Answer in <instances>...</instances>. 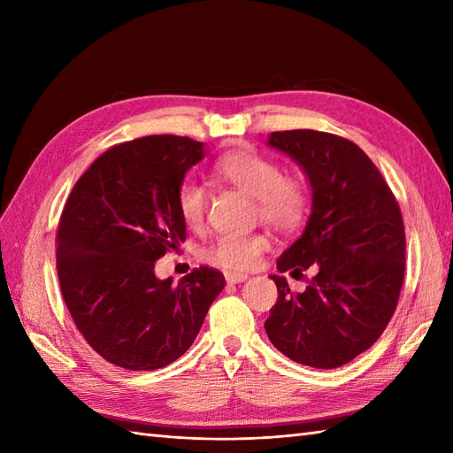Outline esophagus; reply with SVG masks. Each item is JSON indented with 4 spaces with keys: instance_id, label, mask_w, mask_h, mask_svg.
I'll use <instances>...</instances> for the list:
<instances>
[{
    "instance_id": "1",
    "label": "esophagus",
    "mask_w": 453,
    "mask_h": 453,
    "mask_svg": "<svg viewBox=\"0 0 453 453\" xmlns=\"http://www.w3.org/2000/svg\"><path fill=\"white\" fill-rule=\"evenodd\" d=\"M247 274H243V273H226V280H227V284H242V282H245L247 280Z\"/></svg>"
}]
</instances>
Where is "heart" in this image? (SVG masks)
<instances>
[{
	"label": "heart",
	"mask_w": 453,
	"mask_h": 453,
	"mask_svg": "<svg viewBox=\"0 0 453 453\" xmlns=\"http://www.w3.org/2000/svg\"><path fill=\"white\" fill-rule=\"evenodd\" d=\"M216 175L229 185L257 198L258 216L278 229H294L302 224L310 208V195L302 180L284 177L276 161L253 150H237L219 157ZM177 208L188 227H200L208 211V190L198 180H185L177 192ZM271 247L266 234H226L211 243L204 257L232 271L253 268Z\"/></svg>",
	"instance_id": "heart-1"
}]
</instances>
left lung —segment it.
<instances>
[{"mask_svg":"<svg viewBox=\"0 0 453 453\" xmlns=\"http://www.w3.org/2000/svg\"><path fill=\"white\" fill-rule=\"evenodd\" d=\"M266 146L294 159L311 188L303 234L276 261L292 276H315L292 294L273 274L278 300L265 321L288 358L331 370L368 350L386 331L405 278V227L395 196L372 159L341 136L273 132Z\"/></svg>","mask_w":453,"mask_h":453,"instance_id":"left-lung-1","label":"left lung"}]
</instances>
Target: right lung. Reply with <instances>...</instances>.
Here are the masks:
<instances>
[{
    "instance_id": "add662e5",
    "label": "right lung",
    "mask_w": 453,
    "mask_h": 453,
    "mask_svg": "<svg viewBox=\"0 0 453 453\" xmlns=\"http://www.w3.org/2000/svg\"><path fill=\"white\" fill-rule=\"evenodd\" d=\"M206 156L185 136L114 146L75 182L58 227L64 302L91 349L120 368L159 370L195 342L226 278L200 266L173 284L156 261L185 242L177 192Z\"/></svg>"
}]
</instances>
